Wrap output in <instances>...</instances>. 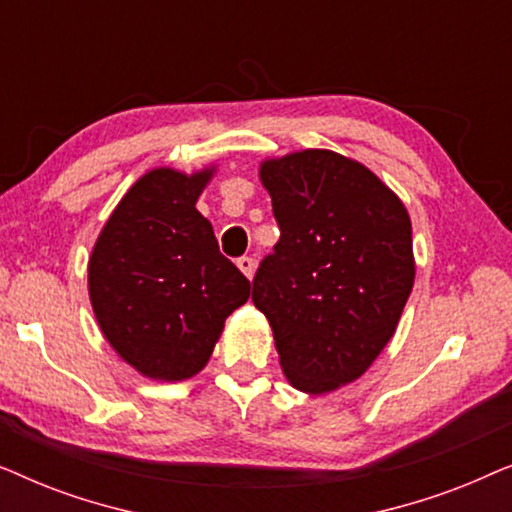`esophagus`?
Returning <instances> with one entry per match:
<instances>
[{
    "label": "esophagus",
    "instance_id": "1",
    "mask_svg": "<svg viewBox=\"0 0 512 512\" xmlns=\"http://www.w3.org/2000/svg\"><path fill=\"white\" fill-rule=\"evenodd\" d=\"M237 268H240L244 275L251 279V277H254V270H256V261L251 256H242V258H237Z\"/></svg>",
    "mask_w": 512,
    "mask_h": 512
}]
</instances>
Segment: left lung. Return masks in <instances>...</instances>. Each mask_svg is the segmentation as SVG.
<instances>
[{"mask_svg":"<svg viewBox=\"0 0 512 512\" xmlns=\"http://www.w3.org/2000/svg\"><path fill=\"white\" fill-rule=\"evenodd\" d=\"M279 242L251 300L305 394L354 382L394 335L415 282L408 209L368 167L326 149L265 160Z\"/></svg>","mask_w":512,"mask_h":512,"instance_id":"obj_1","label":"left lung"}]
</instances>
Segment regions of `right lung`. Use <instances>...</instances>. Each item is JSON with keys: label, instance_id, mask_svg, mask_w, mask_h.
<instances>
[{"label": "right lung", "instance_id": "right-lung-1", "mask_svg": "<svg viewBox=\"0 0 512 512\" xmlns=\"http://www.w3.org/2000/svg\"><path fill=\"white\" fill-rule=\"evenodd\" d=\"M214 170L146 172L118 202L88 263V291L104 338L153 380L205 368L228 314L247 303L249 279L219 251L195 209Z\"/></svg>", "mask_w": 512, "mask_h": 512}]
</instances>
